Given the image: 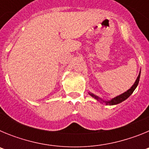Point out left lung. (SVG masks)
Wrapping results in <instances>:
<instances>
[{"label":"left lung","instance_id":"1","mask_svg":"<svg viewBox=\"0 0 149 149\" xmlns=\"http://www.w3.org/2000/svg\"><path fill=\"white\" fill-rule=\"evenodd\" d=\"M139 77H140V72H139V75H138L137 78H136V81H135V83H134V84L131 87V89H129L127 91V92H125V93H124L123 94L117 96V97H116V98H113V99L111 100V101H104L105 103L107 104H110V105H114V104H119L121 103V102H122V101H124L125 100L127 99V98H128L129 96L131 95V94H132L133 93H134V91L135 90V89L136 88V86H137L138 84H139ZM89 95H90L91 96H93V98H95L96 100H98V97H97V96H95V95L93 94H91V93H89Z\"/></svg>","mask_w":149,"mask_h":149}]
</instances>
